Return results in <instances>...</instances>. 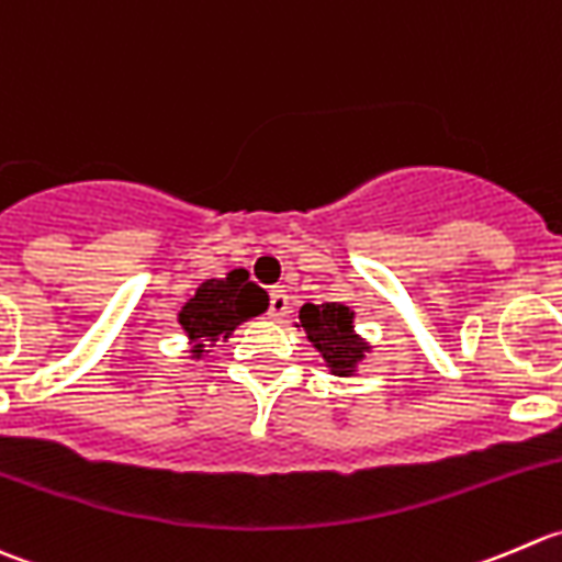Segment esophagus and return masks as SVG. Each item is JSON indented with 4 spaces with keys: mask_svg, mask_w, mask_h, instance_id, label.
<instances>
[{
    "mask_svg": "<svg viewBox=\"0 0 562 562\" xmlns=\"http://www.w3.org/2000/svg\"><path fill=\"white\" fill-rule=\"evenodd\" d=\"M289 308V297L283 289H270V305H268V314L273 316V319H281L283 314H286Z\"/></svg>",
    "mask_w": 562,
    "mask_h": 562,
    "instance_id": "obj_1",
    "label": "esophagus"
}]
</instances>
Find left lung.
<instances>
[{
    "label": "left lung",
    "mask_w": 562,
    "mask_h": 562,
    "mask_svg": "<svg viewBox=\"0 0 562 562\" xmlns=\"http://www.w3.org/2000/svg\"><path fill=\"white\" fill-rule=\"evenodd\" d=\"M355 311H349L341 303H305L300 308V325L319 349L322 360L336 376H352L366 352H371L369 344L355 333Z\"/></svg>",
    "instance_id": "left-lung-1"
}]
</instances>
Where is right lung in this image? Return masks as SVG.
I'll list each match as a JSON object with an SVG mask.
<instances>
[{
  "label": "right lung",
  "instance_id": "right-lung-1",
  "mask_svg": "<svg viewBox=\"0 0 562 562\" xmlns=\"http://www.w3.org/2000/svg\"><path fill=\"white\" fill-rule=\"evenodd\" d=\"M268 311V292L248 281V273L232 270L226 279H207L196 289L191 300L182 305L180 325L193 344L191 355L202 358L215 347V341H226L240 322Z\"/></svg>",
  "mask_w": 562,
  "mask_h": 562
}]
</instances>
